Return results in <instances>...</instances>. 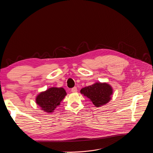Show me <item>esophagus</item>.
I'll use <instances>...</instances> for the list:
<instances>
[{
    "instance_id": "esophagus-1",
    "label": "esophagus",
    "mask_w": 153,
    "mask_h": 153,
    "mask_svg": "<svg viewBox=\"0 0 153 153\" xmlns=\"http://www.w3.org/2000/svg\"><path fill=\"white\" fill-rule=\"evenodd\" d=\"M77 87H76V86L71 89V92H73V93H76V92H77Z\"/></svg>"
}]
</instances>
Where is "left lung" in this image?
<instances>
[{
    "label": "left lung",
    "mask_w": 153,
    "mask_h": 153,
    "mask_svg": "<svg viewBox=\"0 0 153 153\" xmlns=\"http://www.w3.org/2000/svg\"><path fill=\"white\" fill-rule=\"evenodd\" d=\"M80 93L90 99L96 106H100L110 100L113 90L111 86L106 83H96L82 88Z\"/></svg>",
    "instance_id": "obj_1"
}]
</instances>
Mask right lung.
Instances as JSON below:
<instances>
[{"label":"right lung","mask_w":153,"mask_h":153,"mask_svg":"<svg viewBox=\"0 0 153 153\" xmlns=\"http://www.w3.org/2000/svg\"><path fill=\"white\" fill-rule=\"evenodd\" d=\"M66 95V91L63 88L53 87L39 94L36 98V103L42 108V110L51 113Z\"/></svg>","instance_id":"1"}]
</instances>
